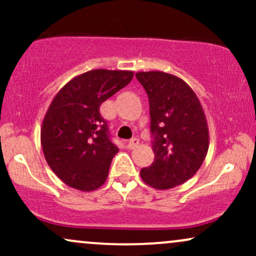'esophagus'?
Masks as SVG:
<instances>
[{
    "mask_svg": "<svg viewBox=\"0 0 256 256\" xmlns=\"http://www.w3.org/2000/svg\"><path fill=\"white\" fill-rule=\"evenodd\" d=\"M138 144H140V140H138V138H132V140H128V146L130 149H134V148H136Z\"/></svg>",
    "mask_w": 256,
    "mask_h": 256,
    "instance_id": "34e87169",
    "label": "esophagus"
}]
</instances>
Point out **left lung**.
<instances>
[{"mask_svg":"<svg viewBox=\"0 0 256 256\" xmlns=\"http://www.w3.org/2000/svg\"><path fill=\"white\" fill-rule=\"evenodd\" d=\"M149 98L154 162L140 170L149 186L166 190L198 171L210 146L204 110L183 79L161 71L137 72Z\"/></svg>","mask_w":256,"mask_h":256,"instance_id":"1","label":"left lung"}]
</instances>
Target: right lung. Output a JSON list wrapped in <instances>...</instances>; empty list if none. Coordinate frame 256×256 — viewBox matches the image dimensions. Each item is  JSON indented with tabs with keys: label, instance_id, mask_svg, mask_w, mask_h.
Instances as JSON below:
<instances>
[{
	"label": "right lung",
	"instance_id": "right-lung-1",
	"mask_svg": "<svg viewBox=\"0 0 256 256\" xmlns=\"http://www.w3.org/2000/svg\"><path fill=\"white\" fill-rule=\"evenodd\" d=\"M132 78V71L91 70L72 78L52 98L40 144L52 171L68 186L94 192L104 185L119 148L110 142L100 106Z\"/></svg>",
	"mask_w": 256,
	"mask_h": 256
}]
</instances>
